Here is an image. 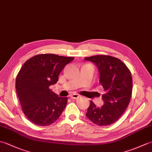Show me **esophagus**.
<instances>
[{"instance_id": "esophagus-1", "label": "esophagus", "mask_w": 152, "mask_h": 152, "mask_svg": "<svg viewBox=\"0 0 152 152\" xmlns=\"http://www.w3.org/2000/svg\"><path fill=\"white\" fill-rule=\"evenodd\" d=\"M70 98L71 99H78L80 96V95H78V94H72V95H70Z\"/></svg>"}]
</instances>
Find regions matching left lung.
I'll return each instance as SVG.
<instances>
[{
  "label": "left lung",
  "mask_w": 152,
  "mask_h": 152,
  "mask_svg": "<svg viewBox=\"0 0 152 152\" xmlns=\"http://www.w3.org/2000/svg\"><path fill=\"white\" fill-rule=\"evenodd\" d=\"M98 67L100 83L104 93V104L96 107L91 101L86 116L93 124L106 126L114 124L124 114L129 104L133 90V79L128 67L122 61L110 56L97 55L86 57Z\"/></svg>",
  "instance_id": "obj_1"
}]
</instances>
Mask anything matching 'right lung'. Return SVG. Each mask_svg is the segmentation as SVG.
<instances>
[{
    "mask_svg": "<svg viewBox=\"0 0 152 152\" xmlns=\"http://www.w3.org/2000/svg\"><path fill=\"white\" fill-rule=\"evenodd\" d=\"M74 57L39 54L30 58L18 72L15 89L24 114L34 124L48 126L59 118L67 97L57 96L50 86L56 83L61 71Z\"/></svg>",
    "mask_w": 152,
    "mask_h": 152,
    "instance_id": "add662e5",
    "label": "right lung"
}]
</instances>
